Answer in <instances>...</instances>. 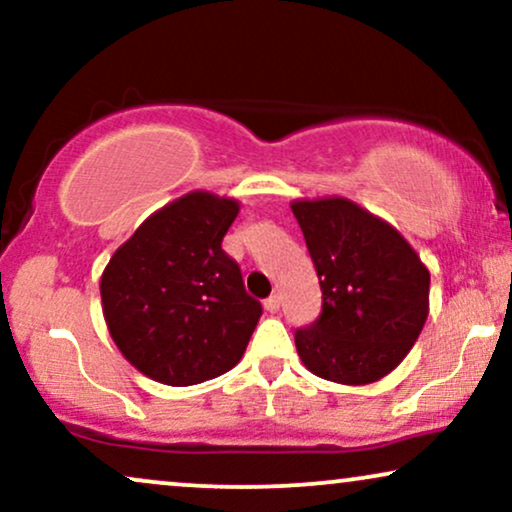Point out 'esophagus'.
Returning a JSON list of instances; mask_svg holds the SVG:
<instances>
[{"label":"esophagus","mask_w":512,"mask_h":512,"mask_svg":"<svg viewBox=\"0 0 512 512\" xmlns=\"http://www.w3.org/2000/svg\"><path fill=\"white\" fill-rule=\"evenodd\" d=\"M279 305H281V298L276 296H269L267 301H264V310H267V313H276V310H279Z\"/></svg>","instance_id":"obj_1"}]
</instances>
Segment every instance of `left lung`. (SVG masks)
Returning a JSON list of instances; mask_svg holds the SVG:
<instances>
[{"label":"left lung","mask_w":512,"mask_h":512,"mask_svg":"<svg viewBox=\"0 0 512 512\" xmlns=\"http://www.w3.org/2000/svg\"><path fill=\"white\" fill-rule=\"evenodd\" d=\"M322 289V313L296 332L303 366L339 385L392 373L428 317L431 272L392 223L346 197L296 199Z\"/></svg>","instance_id":"obj_1"}]
</instances>
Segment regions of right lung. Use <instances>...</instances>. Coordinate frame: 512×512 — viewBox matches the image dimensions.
Instances as JSON below:
<instances>
[{
    "instance_id": "1",
    "label": "right lung",
    "mask_w": 512,
    "mask_h": 512,
    "mask_svg": "<svg viewBox=\"0 0 512 512\" xmlns=\"http://www.w3.org/2000/svg\"><path fill=\"white\" fill-rule=\"evenodd\" d=\"M238 211L233 197L187 192L154 211L105 264V325L146 378L197 385L243 358L262 305L221 250Z\"/></svg>"
}]
</instances>
